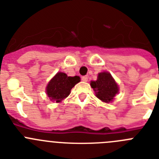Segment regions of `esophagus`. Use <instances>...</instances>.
Returning a JSON list of instances; mask_svg holds the SVG:
<instances>
[{
	"label": "esophagus",
	"instance_id": "esophagus-1",
	"mask_svg": "<svg viewBox=\"0 0 159 159\" xmlns=\"http://www.w3.org/2000/svg\"><path fill=\"white\" fill-rule=\"evenodd\" d=\"M81 80H82L83 81H84V82H87L88 80V77L87 76V75H84V76L81 77Z\"/></svg>",
	"mask_w": 159,
	"mask_h": 159
}]
</instances>
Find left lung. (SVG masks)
Returning a JSON list of instances; mask_svg holds the SVG:
<instances>
[{
	"label": "left lung",
	"mask_w": 159,
	"mask_h": 159,
	"mask_svg": "<svg viewBox=\"0 0 159 159\" xmlns=\"http://www.w3.org/2000/svg\"><path fill=\"white\" fill-rule=\"evenodd\" d=\"M91 86L95 90L97 98L105 102L112 101L119 92L117 84L114 80L110 73L101 72L98 75L96 81H92Z\"/></svg>",
	"instance_id": "8db88e82"
}]
</instances>
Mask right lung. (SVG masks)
<instances>
[{
	"label": "right lung",
	"instance_id": "right-lung-1",
	"mask_svg": "<svg viewBox=\"0 0 159 159\" xmlns=\"http://www.w3.org/2000/svg\"><path fill=\"white\" fill-rule=\"evenodd\" d=\"M80 81L79 76H67L65 73L58 72L48 84V96L52 100L60 102L69 95L71 88Z\"/></svg>",
	"mask_w": 159,
	"mask_h": 159
}]
</instances>
